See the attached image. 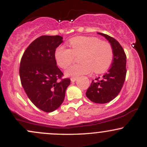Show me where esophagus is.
Listing matches in <instances>:
<instances>
[{
    "label": "esophagus",
    "mask_w": 147,
    "mask_h": 147,
    "mask_svg": "<svg viewBox=\"0 0 147 147\" xmlns=\"http://www.w3.org/2000/svg\"><path fill=\"white\" fill-rule=\"evenodd\" d=\"M70 80H71L72 82H75V81L77 80V77H71V79H70Z\"/></svg>",
    "instance_id": "obj_1"
}]
</instances>
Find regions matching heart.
Masks as SVG:
<instances>
[{"instance_id":"1","label":"heart","mask_w":147,"mask_h":147,"mask_svg":"<svg viewBox=\"0 0 147 147\" xmlns=\"http://www.w3.org/2000/svg\"><path fill=\"white\" fill-rule=\"evenodd\" d=\"M70 49L60 45L55 52L57 65L66 69L79 57L82 63L75 64L68 68L65 75L72 77L90 73L93 69L95 73L106 71L113 63L114 51L109 41H101L95 36H76L69 41Z\"/></svg>"}]
</instances>
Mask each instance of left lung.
<instances>
[{"label":"left lung","mask_w":147,"mask_h":147,"mask_svg":"<svg viewBox=\"0 0 147 147\" xmlns=\"http://www.w3.org/2000/svg\"><path fill=\"white\" fill-rule=\"evenodd\" d=\"M102 35L112 44L114 57L111 68L102 77L92 81L86 92V97L97 104H105L113 100L122 90L126 75V56L124 49L114 38L105 34Z\"/></svg>","instance_id":"1"}]
</instances>
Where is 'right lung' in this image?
<instances>
[{
	"mask_svg": "<svg viewBox=\"0 0 147 147\" xmlns=\"http://www.w3.org/2000/svg\"><path fill=\"white\" fill-rule=\"evenodd\" d=\"M59 35H43L30 43L22 56L19 75L22 86L32 102L41 111L52 112L65 98L70 84L57 65L55 52L63 42Z\"/></svg>",
	"mask_w": 147,
	"mask_h": 147,
	"instance_id": "obj_1",
	"label": "right lung"
}]
</instances>
